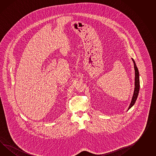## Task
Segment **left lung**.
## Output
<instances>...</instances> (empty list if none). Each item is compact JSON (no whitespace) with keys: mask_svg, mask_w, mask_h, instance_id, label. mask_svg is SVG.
Here are the masks:
<instances>
[{"mask_svg":"<svg viewBox=\"0 0 156 156\" xmlns=\"http://www.w3.org/2000/svg\"><path fill=\"white\" fill-rule=\"evenodd\" d=\"M133 61V64H134V69H135V90H134V92H133V99L131 100V104L129 105V107L128 110H129V109L133 106L134 104L135 103L136 100L137 96L139 94V89H140V82H139V73L138 71V69L137 68L136 65L135 64V61L133 60V58H132Z\"/></svg>","mask_w":156,"mask_h":156,"instance_id":"obj_1","label":"left lung"}]
</instances>
